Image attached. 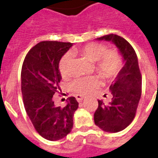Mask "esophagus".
<instances>
[{
  "instance_id": "obj_1",
  "label": "esophagus",
  "mask_w": 158,
  "mask_h": 158,
  "mask_svg": "<svg viewBox=\"0 0 158 158\" xmlns=\"http://www.w3.org/2000/svg\"><path fill=\"white\" fill-rule=\"evenodd\" d=\"M84 99H85V96L83 95H79V94L76 95V100H78V102H82Z\"/></svg>"
}]
</instances>
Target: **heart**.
<instances>
[{
	"instance_id": "heart-1",
	"label": "heart",
	"mask_w": 158,
	"mask_h": 158,
	"mask_svg": "<svg viewBox=\"0 0 158 158\" xmlns=\"http://www.w3.org/2000/svg\"><path fill=\"white\" fill-rule=\"evenodd\" d=\"M74 52L87 57L95 62V68L101 75L106 79L115 78L122 67V58L115 50H109L106 45L99 43L85 44L79 48L73 50ZM72 55L69 52L65 53L59 61L58 69L63 77L69 74L70 63ZM100 85V78L98 75L79 77L71 84L72 90L78 94H87L95 89Z\"/></svg>"
}]
</instances>
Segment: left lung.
<instances>
[{
	"instance_id": "left-lung-1",
	"label": "left lung",
	"mask_w": 158,
	"mask_h": 158,
	"mask_svg": "<svg viewBox=\"0 0 158 158\" xmlns=\"http://www.w3.org/2000/svg\"><path fill=\"white\" fill-rule=\"evenodd\" d=\"M114 43L123 58V67L110 86L112 100H98L94 124L104 131L115 133L127 128L135 118L141 95V75L138 59L131 45L123 37L109 34L96 38Z\"/></svg>"
}]
</instances>
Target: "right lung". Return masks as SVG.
I'll return each instance as SVG.
<instances>
[{
	"label": "right lung",
	"mask_w": 158,
	"mask_h": 158,
	"mask_svg": "<svg viewBox=\"0 0 158 158\" xmlns=\"http://www.w3.org/2000/svg\"><path fill=\"white\" fill-rule=\"evenodd\" d=\"M72 45L57 41L40 42L27 52L22 68L26 112L38 134L48 141L63 139L72 131L73 114L79 107L74 97H69L63 108L55 106L52 99L62 79L58 64Z\"/></svg>",
	"instance_id": "right-lung-1"
}]
</instances>
